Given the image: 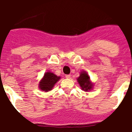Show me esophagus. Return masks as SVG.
<instances>
[{"label":"esophagus","mask_w":132,"mask_h":132,"mask_svg":"<svg viewBox=\"0 0 132 132\" xmlns=\"http://www.w3.org/2000/svg\"><path fill=\"white\" fill-rule=\"evenodd\" d=\"M66 79H70V75H66Z\"/></svg>","instance_id":"1"}]
</instances>
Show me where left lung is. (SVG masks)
<instances>
[{"instance_id":"8db88e82","label":"left lung","mask_w":132,"mask_h":132,"mask_svg":"<svg viewBox=\"0 0 132 132\" xmlns=\"http://www.w3.org/2000/svg\"><path fill=\"white\" fill-rule=\"evenodd\" d=\"M77 80L81 88V90H83L84 91H86V92L89 91L93 87V84L90 80V77L88 73L85 71L81 72L80 75L77 79Z\"/></svg>"}]
</instances>
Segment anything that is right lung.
<instances>
[{
  "instance_id": "1",
  "label": "right lung",
  "mask_w": 132,
  "mask_h": 132,
  "mask_svg": "<svg viewBox=\"0 0 132 132\" xmlns=\"http://www.w3.org/2000/svg\"><path fill=\"white\" fill-rule=\"evenodd\" d=\"M60 77H58L53 72H45L44 77L39 83V88L42 91L48 92L51 90L55 84L60 79Z\"/></svg>"
}]
</instances>
